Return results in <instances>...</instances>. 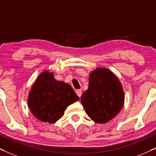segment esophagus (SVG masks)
Returning <instances> with one entry per match:
<instances>
[{"instance_id":"1","label":"esophagus","mask_w":156,"mask_h":156,"mask_svg":"<svg viewBox=\"0 0 156 156\" xmlns=\"http://www.w3.org/2000/svg\"><path fill=\"white\" fill-rule=\"evenodd\" d=\"M76 93L77 95L79 96V97H80V96H81V95H82V90L81 89H77L76 90Z\"/></svg>"}]
</instances>
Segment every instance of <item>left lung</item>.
<instances>
[{"instance_id": "left-lung-1", "label": "left lung", "mask_w": 156, "mask_h": 156, "mask_svg": "<svg viewBox=\"0 0 156 156\" xmlns=\"http://www.w3.org/2000/svg\"><path fill=\"white\" fill-rule=\"evenodd\" d=\"M85 111L93 121L104 124L113 119L125 101L122 86L109 69L97 68L90 73L88 89L80 98Z\"/></svg>"}]
</instances>
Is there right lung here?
I'll use <instances>...</instances> for the list:
<instances>
[{
    "label": "right lung",
    "mask_w": 156,
    "mask_h": 156,
    "mask_svg": "<svg viewBox=\"0 0 156 156\" xmlns=\"http://www.w3.org/2000/svg\"><path fill=\"white\" fill-rule=\"evenodd\" d=\"M78 100L79 97L70 85L56 80L52 73L44 71L31 87L28 105L35 117L52 124L63 116L69 105Z\"/></svg>",
    "instance_id": "right-lung-1"
}]
</instances>
